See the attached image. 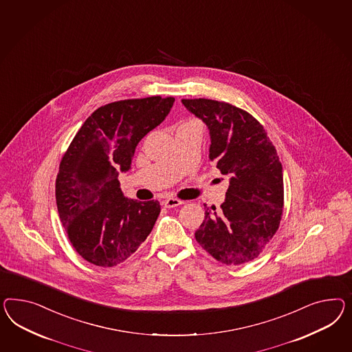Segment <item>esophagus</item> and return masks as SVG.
Returning <instances> with one entry per match:
<instances>
[{"label": "esophagus", "instance_id": "1", "mask_svg": "<svg viewBox=\"0 0 352 352\" xmlns=\"http://www.w3.org/2000/svg\"><path fill=\"white\" fill-rule=\"evenodd\" d=\"M183 204V201L178 200V199H166V200L162 201V205L165 206V208H168V209H173V208H177V206H179Z\"/></svg>", "mask_w": 352, "mask_h": 352}]
</instances>
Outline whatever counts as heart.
<instances>
[{"label": "heart", "mask_w": 352, "mask_h": 352, "mask_svg": "<svg viewBox=\"0 0 352 352\" xmlns=\"http://www.w3.org/2000/svg\"><path fill=\"white\" fill-rule=\"evenodd\" d=\"M179 126H200V123L197 120H187L179 124Z\"/></svg>", "instance_id": "b5f03b06"}]
</instances>
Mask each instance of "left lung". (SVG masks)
Masks as SVG:
<instances>
[{
	"label": "left lung",
	"mask_w": 352,
	"mask_h": 352,
	"mask_svg": "<svg viewBox=\"0 0 352 352\" xmlns=\"http://www.w3.org/2000/svg\"><path fill=\"white\" fill-rule=\"evenodd\" d=\"M210 131L209 159L228 175L226 201L208 208L195 237L226 265L256 258L276 234L283 212L282 164L265 129L248 111L228 102L182 100Z\"/></svg>",
	"instance_id": "obj_1"
}]
</instances>
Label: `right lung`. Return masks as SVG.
Segmentation results:
<instances>
[{"label":"right lung","mask_w":352,"mask_h":352,"mask_svg":"<svg viewBox=\"0 0 352 352\" xmlns=\"http://www.w3.org/2000/svg\"><path fill=\"white\" fill-rule=\"evenodd\" d=\"M174 101L152 96L101 106L64 153L57 211L70 243L88 263L118 265L151 233L162 210L159 201L125 199L118 177L131 169L137 144L164 122Z\"/></svg>","instance_id":"add662e5"}]
</instances>
